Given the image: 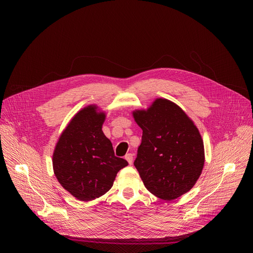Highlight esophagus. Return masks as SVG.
Masks as SVG:
<instances>
[{
  "label": "esophagus",
  "mask_w": 253,
  "mask_h": 253,
  "mask_svg": "<svg viewBox=\"0 0 253 253\" xmlns=\"http://www.w3.org/2000/svg\"><path fill=\"white\" fill-rule=\"evenodd\" d=\"M125 159H126V161L128 162L129 165H131L132 163H133V155H132V154H127L125 156Z\"/></svg>",
  "instance_id": "obj_1"
}]
</instances>
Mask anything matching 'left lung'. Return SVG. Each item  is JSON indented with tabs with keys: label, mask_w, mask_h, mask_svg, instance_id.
Instances as JSON below:
<instances>
[{
	"label": "left lung",
	"mask_w": 253,
	"mask_h": 253,
	"mask_svg": "<svg viewBox=\"0 0 253 253\" xmlns=\"http://www.w3.org/2000/svg\"><path fill=\"white\" fill-rule=\"evenodd\" d=\"M132 116L142 130L134 166L144 187L165 201L191 191L205 162L204 142L193 120L162 97Z\"/></svg>",
	"instance_id": "left-lung-1"
}]
</instances>
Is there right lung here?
Masks as SVG:
<instances>
[{"instance_id": "right-lung-1", "label": "right lung", "mask_w": 253, "mask_h": 253, "mask_svg": "<svg viewBox=\"0 0 253 253\" xmlns=\"http://www.w3.org/2000/svg\"><path fill=\"white\" fill-rule=\"evenodd\" d=\"M106 114L98 105L80 110L63 129L52 155L54 175L77 200H95L113 187L118 172L128 165L114 154L102 131Z\"/></svg>"}]
</instances>
